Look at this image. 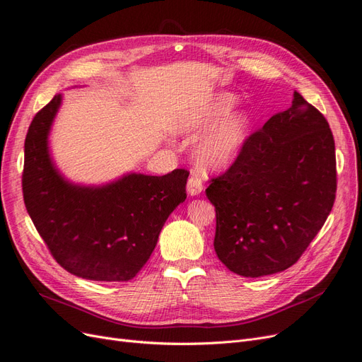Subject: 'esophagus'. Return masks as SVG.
<instances>
[{"instance_id":"obj_1","label":"esophagus","mask_w":362,"mask_h":362,"mask_svg":"<svg viewBox=\"0 0 362 362\" xmlns=\"http://www.w3.org/2000/svg\"><path fill=\"white\" fill-rule=\"evenodd\" d=\"M204 190V184L201 181V178L198 175H192L187 181V192L190 196H196V194H201V192Z\"/></svg>"}]
</instances>
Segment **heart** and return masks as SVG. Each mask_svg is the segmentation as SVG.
Returning a JSON list of instances; mask_svg holds the SVG:
<instances>
[{
  "label": "heart",
  "mask_w": 362,
  "mask_h": 362,
  "mask_svg": "<svg viewBox=\"0 0 362 362\" xmlns=\"http://www.w3.org/2000/svg\"><path fill=\"white\" fill-rule=\"evenodd\" d=\"M237 104V96L233 93H217L202 107L185 115L180 128L184 133H202L229 116ZM250 117L246 113H238L208 133L198 146L199 160L211 168H222L231 163L242 149L247 139Z\"/></svg>",
  "instance_id": "1"
}]
</instances>
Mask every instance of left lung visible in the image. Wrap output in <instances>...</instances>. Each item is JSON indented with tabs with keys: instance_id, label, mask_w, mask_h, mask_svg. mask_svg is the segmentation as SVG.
I'll return each mask as SVG.
<instances>
[{
	"instance_id": "8db88e82",
	"label": "left lung",
	"mask_w": 362,
	"mask_h": 362,
	"mask_svg": "<svg viewBox=\"0 0 362 362\" xmlns=\"http://www.w3.org/2000/svg\"><path fill=\"white\" fill-rule=\"evenodd\" d=\"M335 193L329 124L294 92L288 110L252 133L205 190L216 208L218 259L246 278L291 267L325 225Z\"/></svg>"
}]
</instances>
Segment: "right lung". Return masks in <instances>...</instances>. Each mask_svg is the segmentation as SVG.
Instances as JSON below:
<instances>
[{"mask_svg": "<svg viewBox=\"0 0 362 362\" xmlns=\"http://www.w3.org/2000/svg\"><path fill=\"white\" fill-rule=\"evenodd\" d=\"M62 96L36 113L25 137L23 193L39 235L59 264L90 281H129L146 264L164 222L187 198L189 172L131 173L103 187L64 180L48 154Z\"/></svg>", "mask_w": 362, "mask_h": 362, "instance_id": "right-lung-1", "label": "right lung"}]
</instances>
